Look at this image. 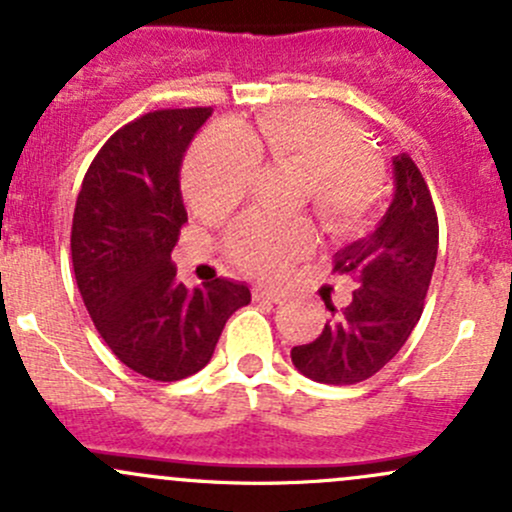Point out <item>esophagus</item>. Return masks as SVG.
<instances>
[{
	"label": "esophagus",
	"mask_w": 512,
	"mask_h": 512,
	"mask_svg": "<svg viewBox=\"0 0 512 512\" xmlns=\"http://www.w3.org/2000/svg\"><path fill=\"white\" fill-rule=\"evenodd\" d=\"M252 297L257 301H274V304H279L282 301V294L274 292V289H267V287H255L252 289Z\"/></svg>",
	"instance_id": "obj_1"
}]
</instances>
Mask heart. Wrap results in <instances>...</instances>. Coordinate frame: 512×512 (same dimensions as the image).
<instances>
[{
  "label": "heart",
  "mask_w": 512,
  "mask_h": 512,
  "mask_svg": "<svg viewBox=\"0 0 512 512\" xmlns=\"http://www.w3.org/2000/svg\"><path fill=\"white\" fill-rule=\"evenodd\" d=\"M262 159L306 171V196L324 228L353 238L373 220L383 176L365 134L338 112L319 105L279 107L250 129L235 122L208 127L184 166V188L201 218L218 220L245 203ZM316 245L306 218L247 215L230 230L225 247L233 262L255 277H274Z\"/></svg>",
  "instance_id": "1"
}]
</instances>
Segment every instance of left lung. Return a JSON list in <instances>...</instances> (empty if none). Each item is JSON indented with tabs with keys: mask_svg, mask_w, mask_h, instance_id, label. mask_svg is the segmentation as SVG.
<instances>
[{
	"mask_svg": "<svg viewBox=\"0 0 512 512\" xmlns=\"http://www.w3.org/2000/svg\"><path fill=\"white\" fill-rule=\"evenodd\" d=\"M392 184V201L373 233L333 257V272L353 279L348 306L338 311L326 301L331 321L319 338L292 348L294 368L314 383L368 380L395 358L422 316L437 265V211L410 154L392 157Z\"/></svg>",
	"mask_w": 512,
	"mask_h": 512,
	"instance_id": "obj_1",
	"label": "left lung"
}]
</instances>
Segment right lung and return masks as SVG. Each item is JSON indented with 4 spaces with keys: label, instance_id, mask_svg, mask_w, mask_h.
Masks as SVG:
<instances>
[{
    "label": "right lung",
    "instance_id": "obj_1",
    "mask_svg": "<svg viewBox=\"0 0 512 512\" xmlns=\"http://www.w3.org/2000/svg\"><path fill=\"white\" fill-rule=\"evenodd\" d=\"M211 107L157 110L112 134L90 164L71 230L75 282L112 353L174 383L206 368L225 321L250 304L242 282H176L171 250L186 223L181 161Z\"/></svg>",
    "mask_w": 512,
    "mask_h": 512
}]
</instances>
